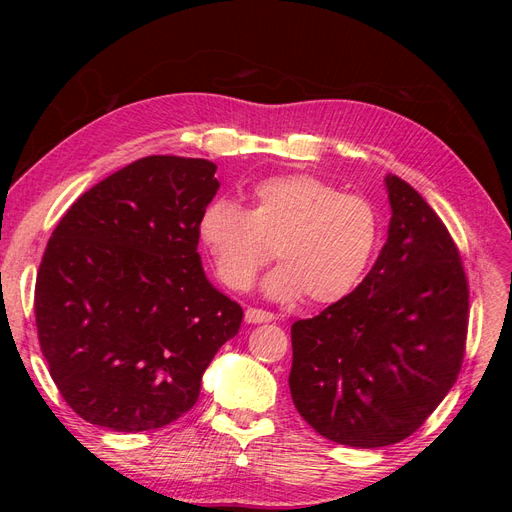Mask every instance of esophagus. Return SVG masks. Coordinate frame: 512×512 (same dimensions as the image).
<instances>
[{"mask_svg": "<svg viewBox=\"0 0 512 512\" xmlns=\"http://www.w3.org/2000/svg\"><path fill=\"white\" fill-rule=\"evenodd\" d=\"M275 316L271 312H265V309H256V307H247L245 309V322L247 324H262V322H271Z\"/></svg>", "mask_w": 512, "mask_h": 512, "instance_id": "esophagus-1", "label": "esophagus"}]
</instances>
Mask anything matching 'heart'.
<instances>
[{"mask_svg": "<svg viewBox=\"0 0 512 512\" xmlns=\"http://www.w3.org/2000/svg\"><path fill=\"white\" fill-rule=\"evenodd\" d=\"M378 232L369 200L305 173L256 183L250 209L215 200L198 220V239L232 290L250 288L275 252L282 262L262 280V292L282 303L305 294L320 305L348 297L376 252Z\"/></svg>", "mask_w": 512, "mask_h": 512, "instance_id": "1", "label": "heart"}]
</instances>
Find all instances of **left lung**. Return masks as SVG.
Returning <instances> with one entry per match:
<instances>
[{"mask_svg": "<svg viewBox=\"0 0 512 512\" xmlns=\"http://www.w3.org/2000/svg\"><path fill=\"white\" fill-rule=\"evenodd\" d=\"M389 237L348 297L292 324L294 408L331 442L406 440L453 389L468 280L446 226L410 183L384 177Z\"/></svg>", "mask_w": 512, "mask_h": 512, "instance_id": "1", "label": "left lung"}]
</instances>
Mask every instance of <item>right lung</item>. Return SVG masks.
I'll list each match as a JSON object with an SVG mask.
<instances>
[{"label":"right lung","mask_w":512,"mask_h":512,"mask_svg":"<svg viewBox=\"0 0 512 512\" xmlns=\"http://www.w3.org/2000/svg\"><path fill=\"white\" fill-rule=\"evenodd\" d=\"M200 158L149 156L108 175L61 218L36 280L51 378L91 425L149 431L177 421L243 309L215 288L198 220L220 190Z\"/></svg>","instance_id":"obj_1"}]
</instances>
